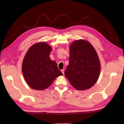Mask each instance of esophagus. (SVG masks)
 Listing matches in <instances>:
<instances>
[{
  "label": "esophagus",
  "instance_id": "obj_1",
  "mask_svg": "<svg viewBox=\"0 0 124 124\" xmlns=\"http://www.w3.org/2000/svg\"><path fill=\"white\" fill-rule=\"evenodd\" d=\"M61 72L62 73V74H64V70H61Z\"/></svg>",
  "mask_w": 124,
  "mask_h": 124
}]
</instances>
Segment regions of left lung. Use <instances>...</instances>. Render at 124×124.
Wrapping results in <instances>:
<instances>
[{
	"label": "left lung",
	"instance_id": "8db88e82",
	"mask_svg": "<svg viewBox=\"0 0 124 124\" xmlns=\"http://www.w3.org/2000/svg\"><path fill=\"white\" fill-rule=\"evenodd\" d=\"M70 52L65 76L77 90L90 89L100 76L101 63L97 52L89 41L84 39L72 42Z\"/></svg>",
	"mask_w": 124,
	"mask_h": 124
}]
</instances>
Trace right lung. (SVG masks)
<instances>
[{
	"instance_id": "obj_1",
	"label": "right lung",
	"mask_w": 124,
	"mask_h": 124,
	"mask_svg": "<svg viewBox=\"0 0 124 124\" xmlns=\"http://www.w3.org/2000/svg\"><path fill=\"white\" fill-rule=\"evenodd\" d=\"M52 47L45 42H39L29 47L25 54L22 71L27 84L32 89L44 90L56 78L63 75L57 64L50 57Z\"/></svg>"
}]
</instances>
